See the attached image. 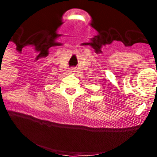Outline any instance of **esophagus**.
I'll use <instances>...</instances> for the list:
<instances>
[{"label":"esophagus","mask_w":157,"mask_h":157,"mask_svg":"<svg viewBox=\"0 0 157 157\" xmlns=\"http://www.w3.org/2000/svg\"><path fill=\"white\" fill-rule=\"evenodd\" d=\"M71 72L74 71V69H71Z\"/></svg>","instance_id":"obj_1"}]
</instances>
